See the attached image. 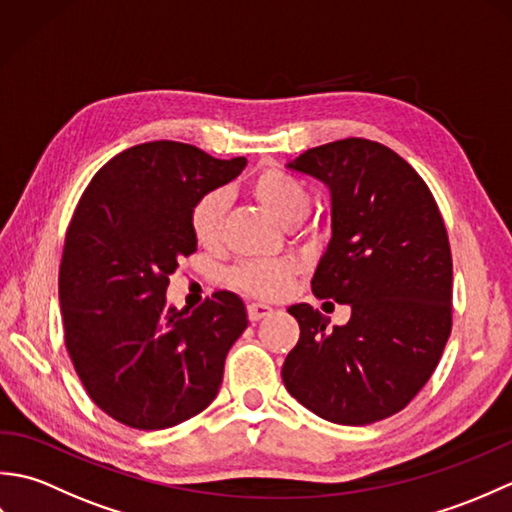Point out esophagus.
I'll return each instance as SVG.
<instances>
[{"label":"esophagus","instance_id":"esophagus-1","mask_svg":"<svg viewBox=\"0 0 512 512\" xmlns=\"http://www.w3.org/2000/svg\"><path fill=\"white\" fill-rule=\"evenodd\" d=\"M246 310H248V319L253 323L262 321V319H266V317H270V314H273V308L266 306V303H248Z\"/></svg>","mask_w":512,"mask_h":512}]
</instances>
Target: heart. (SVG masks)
Instances as JSON below:
<instances>
[{
    "label": "heart",
    "mask_w": 512,
    "mask_h": 512,
    "mask_svg": "<svg viewBox=\"0 0 512 512\" xmlns=\"http://www.w3.org/2000/svg\"><path fill=\"white\" fill-rule=\"evenodd\" d=\"M250 193L273 213L281 224L292 226L301 222L310 211V191L306 184L284 169H264L250 182ZM228 198L222 189L204 193L191 209V231L195 242L204 248L220 244ZM292 281V266L288 262H248L231 273V284L253 297L275 299L284 295Z\"/></svg>",
    "instance_id": "b5f03b06"
}]
</instances>
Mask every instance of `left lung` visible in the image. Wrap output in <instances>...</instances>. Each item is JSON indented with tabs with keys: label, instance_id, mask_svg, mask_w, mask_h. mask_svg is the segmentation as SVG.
<instances>
[{
	"label": "left lung",
	"instance_id": "left-lung-1",
	"mask_svg": "<svg viewBox=\"0 0 512 512\" xmlns=\"http://www.w3.org/2000/svg\"><path fill=\"white\" fill-rule=\"evenodd\" d=\"M328 184L332 239L312 292L352 308L345 325L310 303L288 312L301 336L281 378L323 420L372 424L405 409L449 341L453 262L447 226L416 169L367 138L312 147L288 162Z\"/></svg>",
	"mask_w": 512,
	"mask_h": 512
}]
</instances>
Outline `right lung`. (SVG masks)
Segmentation results:
<instances>
[{
	"label": "right lung",
	"instance_id": "right-lung-1",
	"mask_svg": "<svg viewBox=\"0 0 512 512\" xmlns=\"http://www.w3.org/2000/svg\"><path fill=\"white\" fill-rule=\"evenodd\" d=\"M244 167L154 140L103 165L76 204L59 268L65 347L88 396L127 427L180 424L222 385L248 325L244 301L220 290L189 312L167 306L165 292L178 259L198 248L193 204Z\"/></svg>",
	"mask_w": 512,
	"mask_h": 512
}]
</instances>
